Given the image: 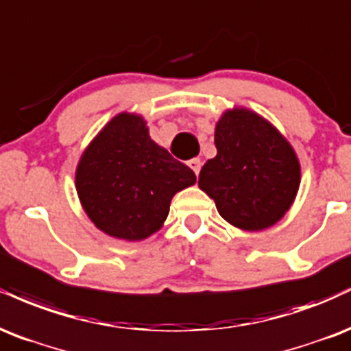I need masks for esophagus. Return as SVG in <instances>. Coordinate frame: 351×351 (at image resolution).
I'll return each mask as SVG.
<instances>
[{
	"instance_id": "obj_1",
	"label": "esophagus",
	"mask_w": 351,
	"mask_h": 351,
	"mask_svg": "<svg viewBox=\"0 0 351 351\" xmlns=\"http://www.w3.org/2000/svg\"><path fill=\"white\" fill-rule=\"evenodd\" d=\"M187 166L191 167L192 171L195 172L197 176H199V172H200V167H202V162H200V159L193 158V159H191V160H187Z\"/></svg>"
}]
</instances>
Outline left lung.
I'll return each instance as SVG.
<instances>
[{
    "instance_id": "8db88e82",
    "label": "left lung",
    "mask_w": 351,
    "mask_h": 351,
    "mask_svg": "<svg viewBox=\"0 0 351 351\" xmlns=\"http://www.w3.org/2000/svg\"><path fill=\"white\" fill-rule=\"evenodd\" d=\"M217 156L202 167L199 187L223 220L261 232L289 212L300 185L294 147L273 123L245 106L225 110L215 125Z\"/></svg>"
}]
</instances>
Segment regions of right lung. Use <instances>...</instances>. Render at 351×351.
<instances>
[{"instance_id": "1", "label": "right lung", "mask_w": 351, "mask_h": 351, "mask_svg": "<svg viewBox=\"0 0 351 351\" xmlns=\"http://www.w3.org/2000/svg\"><path fill=\"white\" fill-rule=\"evenodd\" d=\"M193 171L149 136L146 119L118 113L82 152L75 189L92 223L111 238L141 241L162 228L171 200Z\"/></svg>"}]
</instances>
